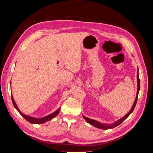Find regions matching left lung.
<instances>
[{
  "mask_svg": "<svg viewBox=\"0 0 153 153\" xmlns=\"http://www.w3.org/2000/svg\"><path fill=\"white\" fill-rule=\"evenodd\" d=\"M137 96H136V98L135 101H134V103L132 106V107L131 108V110H129V112L126 115H124L123 117H122L121 119H120L118 121H117L116 122H115L113 124H102L100 123L99 121H95V120L93 119H89L88 117H85L84 115H83V117L85 119V121L88 123H89L90 124L92 125V126H94V127H96L98 128L101 129H111V128H114L115 127H116L117 126H119V124H121L125 119H126L129 115H130L132 112L133 111L134 108H135L136 104H137V99H138V92H139V90H140V79H139V76H138V71H137Z\"/></svg>",
  "mask_w": 153,
  "mask_h": 153,
  "instance_id": "left-lung-1",
  "label": "left lung"
}]
</instances>
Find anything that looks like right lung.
Returning <instances> with one entry per match:
<instances>
[{"label":"right lung","instance_id":"1","mask_svg":"<svg viewBox=\"0 0 153 153\" xmlns=\"http://www.w3.org/2000/svg\"><path fill=\"white\" fill-rule=\"evenodd\" d=\"M11 98H12L13 104L14 106H15V108L18 110V112H19L22 115V116L25 118V120H27V121L32 123V124H43V123H46L47 121H50V120L52 119L53 118H54L55 116H56V115L59 113L60 109H61V108H59V109H57L56 111H55V112H54L53 113L47 115V116H45L44 117H41V118H39V119H37V118L34 117L28 116V115H26L24 114L23 113H22L20 111V110L18 109V106H17V105H16V104L15 103V100H14V99H13V96H11Z\"/></svg>","mask_w":153,"mask_h":153}]
</instances>
